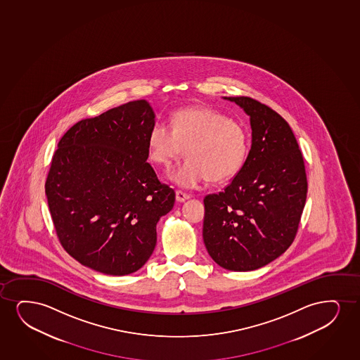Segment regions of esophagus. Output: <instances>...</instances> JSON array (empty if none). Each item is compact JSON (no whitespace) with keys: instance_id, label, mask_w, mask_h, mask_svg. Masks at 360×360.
Wrapping results in <instances>:
<instances>
[{"instance_id":"obj_1","label":"esophagus","mask_w":360,"mask_h":360,"mask_svg":"<svg viewBox=\"0 0 360 360\" xmlns=\"http://www.w3.org/2000/svg\"><path fill=\"white\" fill-rule=\"evenodd\" d=\"M188 198H191L190 193H186V192L181 191V190L176 191V200L178 202H185Z\"/></svg>"}]
</instances>
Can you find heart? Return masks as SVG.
<instances>
[{
    "instance_id": "b5f03b06",
    "label": "heart",
    "mask_w": 360,
    "mask_h": 360,
    "mask_svg": "<svg viewBox=\"0 0 360 360\" xmlns=\"http://www.w3.org/2000/svg\"><path fill=\"white\" fill-rule=\"evenodd\" d=\"M170 178L179 186L192 188L208 179L225 181L235 176L246 160L248 135L241 124L207 107L176 110L172 129L157 123L148 135V155L155 163L170 168L181 158Z\"/></svg>"
}]
</instances>
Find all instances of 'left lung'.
<instances>
[{
    "label": "left lung",
    "mask_w": 360,
    "mask_h": 360,
    "mask_svg": "<svg viewBox=\"0 0 360 360\" xmlns=\"http://www.w3.org/2000/svg\"><path fill=\"white\" fill-rule=\"evenodd\" d=\"M224 98L250 115L252 146L224 191L205 197L203 241L221 268L250 271L291 246L308 182L300 146L280 114L246 96Z\"/></svg>",
    "instance_id": "1"
}]
</instances>
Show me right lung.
Wrapping results in <instances>:
<instances>
[{
	"label": "right lung",
	"mask_w": 360,
	"mask_h": 360,
	"mask_svg": "<svg viewBox=\"0 0 360 360\" xmlns=\"http://www.w3.org/2000/svg\"><path fill=\"white\" fill-rule=\"evenodd\" d=\"M155 112L132 101L64 134L51 162L45 191L60 245L80 264L107 275L145 265L155 226L175 192L157 178L148 158Z\"/></svg>",
	"instance_id": "1"
}]
</instances>
